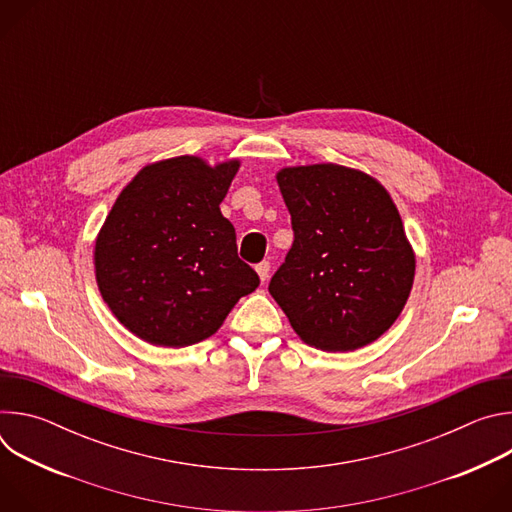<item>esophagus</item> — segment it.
<instances>
[{
	"label": "esophagus",
	"instance_id": "34e87169",
	"mask_svg": "<svg viewBox=\"0 0 512 512\" xmlns=\"http://www.w3.org/2000/svg\"><path fill=\"white\" fill-rule=\"evenodd\" d=\"M269 269H271L269 261H261V263L255 267V271H257V275H259L261 281H265V279L269 277Z\"/></svg>",
	"mask_w": 512,
	"mask_h": 512
}]
</instances>
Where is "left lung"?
Returning <instances> with one entry per match:
<instances>
[{"instance_id": "obj_1", "label": "left lung", "mask_w": 512, "mask_h": 512, "mask_svg": "<svg viewBox=\"0 0 512 512\" xmlns=\"http://www.w3.org/2000/svg\"><path fill=\"white\" fill-rule=\"evenodd\" d=\"M294 245L269 283L310 346L348 352L383 336L413 287L415 253L401 214L373 176L338 164L277 172Z\"/></svg>"}]
</instances>
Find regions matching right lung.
I'll return each instance as SVG.
<instances>
[{
	"instance_id": "1",
	"label": "right lung",
	"mask_w": 512,
	"mask_h": 512,
	"mask_svg": "<svg viewBox=\"0 0 512 512\" xmlns=\"http://www.w3.org/2000/svg\"><path fill=\"white\" fill-rule=\"evenodd\" d=\"M241 162L178 156L141 168L97 235L95 275L113 316L154 346L212 336L259 285L221 212Z\"/></svg>"
}]
</instances>
